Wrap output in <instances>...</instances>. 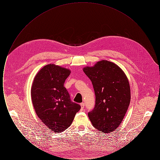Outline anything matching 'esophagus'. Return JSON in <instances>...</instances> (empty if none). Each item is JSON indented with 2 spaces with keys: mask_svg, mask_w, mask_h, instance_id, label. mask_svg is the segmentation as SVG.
<instances>
[{
  "mask_svg": "<svg viewBox=\"0 0 160 160\" xmlns=\"http://www.w3.org/2000/svg\"><path fill=\"white\" fill-rule=\"evenodd\" d=\"M80 106H81V110H83L84 109V104L83 102H82V103L80 104Z\"/></svg>",
  "mask_w": 160,
  "mask_h": 160,
  "instance_id": "obj_1",
  "label": "esophagus"
}]
</instances>
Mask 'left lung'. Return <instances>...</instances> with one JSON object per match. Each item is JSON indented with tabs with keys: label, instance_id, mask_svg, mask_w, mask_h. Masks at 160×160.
I'll return each instance as SVG.
<instances>
[{
	"label": "left lung",
	"instance_id": "1",
	"mask_svg": "<svg viewBox=\"0 0 160 160\" xmlns=\"http://www.w3.org/2000/svg\"><path fill=\"white\" fill-rule=\"evenodd\" d=\"M83 70L91 80L95 94V107L88 113L89 119L96 129L109 133L121 125L129 106L128 79L118 65L106 60Z\"/></svg>",
	"mask_w": 160,
	"mask_h": 160
}]
</instances>
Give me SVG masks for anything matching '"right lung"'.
Listing matches in <instances>:
<instances>
[{"label": "right lung", "mask_w": 160, "mask_h": 160, "mask_svg": "<svg viewBox=\"0 0 160 160\" xmlns=\"http://www.w3.org/2000/svg\"><path fill=\"white\" fill-rule=\"evenodd\" d=\"M71 70L55 64L41 69L31 87V99L38 118L48 129L61 132L71 125L81 107L71 101L63 86Z\"/></svg>", "instance_id": "right-lung-1"}]
</instances>
